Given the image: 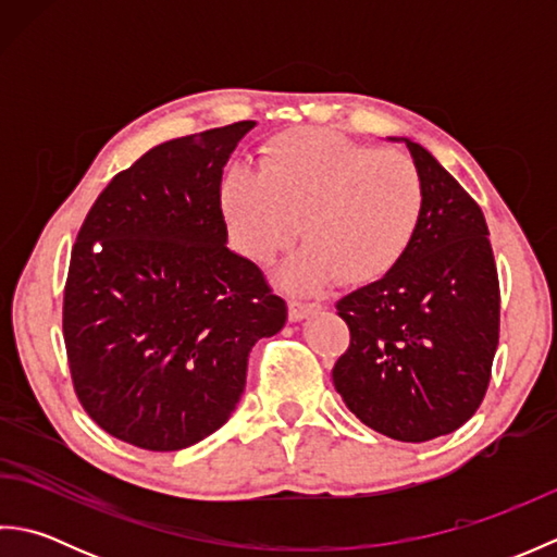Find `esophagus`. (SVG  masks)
Wrapping results in <instances>:
<instances>
[{"label": "esophagus", "instance_id": "obj_1", "mask_svg": "<svg viewBox=\"0 0 557 557\" xmlns=\"http://www.w3.org/2000/svg\"><path fill=\"white\" fill-rule=\"evenodd\" d=\"M318 309H321V304H318V301H306V299H297V297L289 299V318H292V321H301V318L315 313Z\"/></svg>", "mask_w": 557, "mask_h": 557}]
</instances>
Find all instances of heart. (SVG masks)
<instances>
[{
  "label": "heart",
  "mask_w": 557,
  "mask_h": 557,
  "mask_svg": "<svg viewBox=\"0 0 557 557\" xmlns=\"http://www.w3.org/2000/svg\"><path fill=\"white\" fill-rule=\"evenodd\" d=\"M220 206L234 242L260 263L297 239L306 244L285 270L294 287L381 280L417 236L425 184L411 158L375 150L325 128L280 134L260 152L258 172L224 176Z\"/></svg>",
  "instance_id": "b5f03b06"
}]
</instances>
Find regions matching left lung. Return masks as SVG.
Listing matches in <instances>:
<instances>
[{
  "label": "left lung",
  "instance_id": "obj_1",
  "mask_svg": "<svg viewBox=\"0 0 557 557\" xmlns=\"http://www.w3.org/2000/svg\"><path fill=\"white\" fill-rule=\"evenodd\" d=\"M421 227L385 277L337 301L349 347L335 389L369 429L425 443L467 423L486 397L500 337V285L479 203L423 146Z\"/></svg>",
  "mask_w": 557,
  "mask_h": 557
}]
</instances>
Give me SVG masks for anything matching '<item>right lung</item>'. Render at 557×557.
I'll use <instances>...</instances> for the list:
<instances>
[{
  "label": "right lung",
  "instance_id": "obj_1",
  "mask_svg": "<svg viewBox=\"0 0 557 557\" xmlns=\"http://www.w3.org/2000/svg\"><path fill=\"white\" fill-rule=\"evenodd\" d=\"M256 122L164 140L112 176L83 220L64 287L74 393L104 433L172 453L232 417L248 351L287 321L227 248L222 168Z\"/></svg>",
  "mask_w": 557,
  "mask_h": 557
}]
</instances>
